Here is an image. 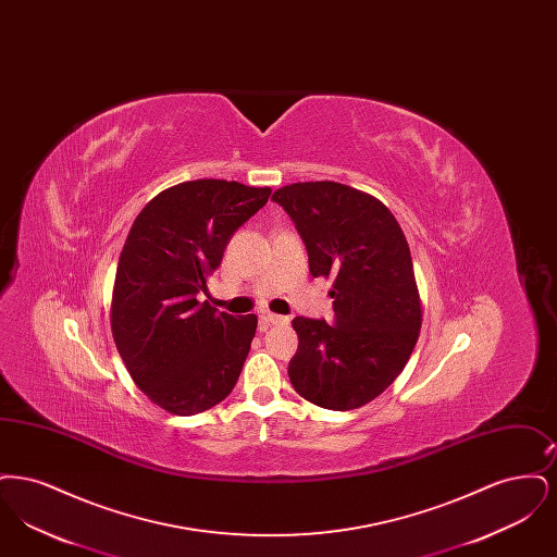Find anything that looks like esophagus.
<instances>
[{
	"label": "esophagus",
	"mask_w": 557,
	"mask_h": 557,
	"mask_svg": "<svg viewBox=\"0 0 557 557\" xmlns=\"http://www.w3.org/2000/svg\"><path fill=\"white\" fill-rule=\"evenodd\" d=\"M261 323L269 327V325H282V323H288V318L284 315H275V313H263L261 315Z\"/></svg>",
	"instance_id": "esophagus-1"
}]
</instances>
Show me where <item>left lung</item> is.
I'll return each instance as SVG.
<instances>
[{
  "instance_id": "8db88e82",
  "label": "left lung",
  "mask_w": 557,
  "mask_h": 557,
  "mask_svg": "<svg viewBox=\"0 0 557 557\" xmlns=\"http://www.w3.org/2000/svg\"><path fill=\"white\" fill-rule=\"evenodd\" d=\"M309 252L313 277L332 280L334 325L294 318V391L334 411L380 397L407 366L422 327L407 238L395 214L368 191L336 182L275 189Z\"/></svg>"
}]
</instances>
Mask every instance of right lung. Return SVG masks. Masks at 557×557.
I'll return each mask as SVG.
<instances>
[{"label": "right lung", "instance_id": "obj_1", "mask_svg": "<svg viewBox=\"0 0 557 557\" xmlns=\"http://www.w3.org/2000/svg\"><path fill=\"white\" fill-rule=\"evenodd\" d=\"M269 194L225 180L184 182L133 221L112 288V338L135 386L173 416L211 409L238 382L259 319L216 313L196 296Z\"/></svg>", "mask_w": 557, "mask_h": 557}]
</instances>
